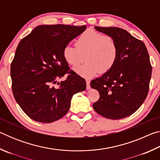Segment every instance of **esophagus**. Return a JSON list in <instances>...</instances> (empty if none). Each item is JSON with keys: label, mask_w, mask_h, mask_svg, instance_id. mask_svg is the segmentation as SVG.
Returning <instances> with one entry per match:
<instances>
[{"label": "esophagus", "mask_w": 160, "mask_h": 160, "mask_svg": "<svg viewBox=\"0 0 160 160\" xmlns=\"http://www.w3.org/2000/svg\"><path fill=\"white\" fill-rule=\"evenodd\" d=\"M86 84H87V90H90V81L89 80H86Z\"/></svg>", "instance_id": "34e87169"}]
</instances>
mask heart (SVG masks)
Segmentation results:
<instances>
[{
    "label": "heart",
    "mask_w": 160,
    "mask_h": 160,
    "mask_svg": "<svg viewBox=\"0 0 160 160\" xmlns=\"http://www.w3.org/2000/svg\"><path fill=\"white\" fill-rule=\"evenodd\" d=\"M75 46L66 45L63 48V56L66 63L72 66L80 63L85 56L86 63L73 68L81 77L90 78L99 71L108 72L117 61L118 48L116 40L92 29L81 34Z\"/></svg>",
    "instance_id": "heart-1"
}]
</instances>
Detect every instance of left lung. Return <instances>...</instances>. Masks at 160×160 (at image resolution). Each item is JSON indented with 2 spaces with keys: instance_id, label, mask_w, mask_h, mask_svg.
<instances>
[{
  "instance_id": "obj_1",
  "label": "left lung",
  "mask_w": 160,
  "mask_h": 160,
  "mask_svg": "<svg viewBox=\"0 0 160 160\" xmlns=\"http://www.w3.org/2000/svg\"><path fill=\"white\" fill-rule=\"evenodd\" d=\"M94 29L116 40L118 55L112 69L91 81V88L100 95L93 109L107 118H126L139 109L148 95L152 66L147 48L123 29L97 26Z\"/></svg>"
}]
</instances>
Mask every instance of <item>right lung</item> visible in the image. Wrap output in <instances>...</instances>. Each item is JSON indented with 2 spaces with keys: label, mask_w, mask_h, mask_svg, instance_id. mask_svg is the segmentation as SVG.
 <instances>
[{
  "label": "right lung",
  "mask_w": 160,
  "mask_h": 160,
  "mask_svg": "<svg viewBox=\"0 0 160 160\" xmlns=\"http://www.w3.org/2000/svg\"><path fill=\"white\" fill-rule=\"evenodd\" d=\"M85 25H39L19 43L11 63L13 95L29 118L51 123L68 112L73 94L86 89L84 78L70 70L63 48L85 30ZM66 73V80H58ZM59 86L55 88L54 83Z\"/></svg>",
  "instance_id": "right-lung-1"
}]
</instances>
